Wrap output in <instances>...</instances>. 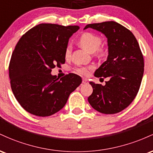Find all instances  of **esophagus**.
Returning a JSON list of instances; mask_svg holds the SVG:
<instances>
[{"mask_svg":"<svg viewBox=\"0 0 153 153\" xmlns=\"http://www.w3.org/2000/svg\"><path fill=\"white\" fill-rule=\"evenodd\" d=\"M82 83H88V80L86 78H82Z\"/></svg>","mask_w":153,"mask_h":153,"instance_id":"esophagus-1","label":"esophagus"}]
</instances>
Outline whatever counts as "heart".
<instances>
[{
	"label": "heart",
	"mask_w": 153,
	"mask_h": 153,
	"mask_svg": "<svg viewBox=\"0 0 153 153\" xmlns=\"http://www.w3.org/2000/svg\"><path fill=\"white\" fill-rule=\"evenodd\" d=\"M102 40L99 35L92 32H85L81 34L78 38V43L82 48L87 50L89 52H94L96 57L103 58L107 54V50L105 47L101 46V44ZM72 47L71 45L67 46L65 50V57L69 59L71 56ZM93 66L78 67L75 68V73L80 75H88L93 70Z\"/></svg>",
	"instance_id": "obj_1"
}]
</instances>
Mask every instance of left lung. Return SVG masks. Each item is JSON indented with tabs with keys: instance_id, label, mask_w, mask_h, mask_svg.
<instances>
[{
	"instance_id": "obj_1",
	"label": "left lung",
	"mask_w": 153,
	"mask_h": 153,
	"mask_svg": "<svg viewBox=\"0 0 153 153\" xmlns=\"http://www.w3.org/2000/svg\"><path fill=\"white\" fill-rule=\"evenodd\" d=\"M88 28L101 31L108 39V57L94 76L109 78L105 85L90 82L93 93L88 101L100 113H119L132 102L140 89L144 73L143 53L134 34L118 23L91 24L84 29Z\"/></svg>"
}]
</instances>
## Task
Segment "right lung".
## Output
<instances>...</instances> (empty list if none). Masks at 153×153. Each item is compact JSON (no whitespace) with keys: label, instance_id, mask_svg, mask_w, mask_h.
<instances>
[{"label":"right lung","instance_id":"obj_1","mask_svg":"<svg viewBox=\"0 0 153 153\" xmlns=\"http://www.w3.org/2000/svg\"><path fill=\"white\" fill-rule=\"evenodd\" d=\"M78 26L40 24L19 40L10 58V87L21 106L38 117H49L64 107L70 94L82 82L70 73L59 79L52 68L65 62V50Z\"/></svg>","mask_w":153,"mask_h":153}]
</instances>
